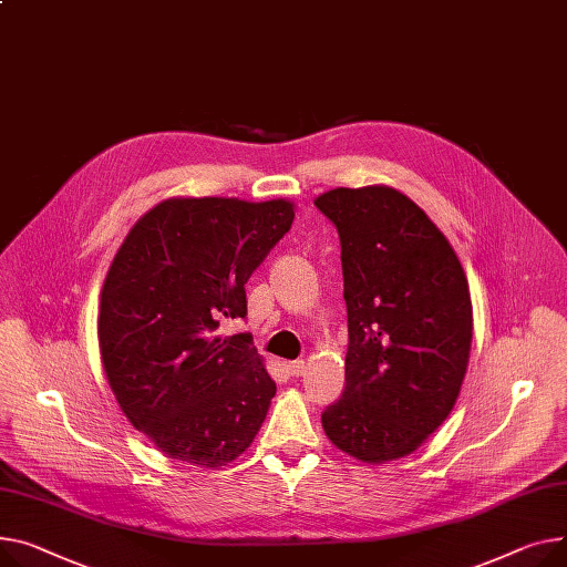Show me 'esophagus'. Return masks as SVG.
<instances>
[{"instance_id": "1", "label": "esophagus", "mask_w": 567, "mask_h": 567, "mask_svg": "<svg viewBox=\"0 0 567 567\" xmlns=\"http://www.w3.org/2000/svg\"><path fill=\"white\" fill-rule=\"evenodd\" d=\"M285 369H287V373H291V375H303L306 362H303V360H293V362H287Z\"/></svg>"}]
</instances>
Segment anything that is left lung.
Returning <instances> with one entry per match:
<instances>
[{
  "label": "left lung",
  "instance_id": "left-lung-1",
  "mask_svg": "<svg viewBox=\"0 0 567 567\" xmlns=\"http://www.w3.org/2000/svg\"><path fill=\"white\" fill-rule=\"evenodd\" d=\"M342 241L349 312L347 388L328 440L379 465L420 449L454 410L472 349L463 264L422 207L388 184L315 198Z\"/></svg>",
  "mask_w": 567,
  "mask_h": 567
}]
</instances>
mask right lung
<instances>
[{
  "label": "right lung",
  "instance_id": "add662e5",
  "mask_svg": "<svg viewBox=\"0 0 567 567\" xmlns=\"http://www.w3.org/2000/svg\"><path fill=\"white\" fill-rule=\"evenodd\" d=\"M278 198H168L127 233L100 293L97 339L109 388L130 424L194 467L237 461L261 429L276 383L246 332L244 285L289 233Z\"/></svg>",
  "mask_w": 567,
  "mask_h": 567
}]
</instances>
